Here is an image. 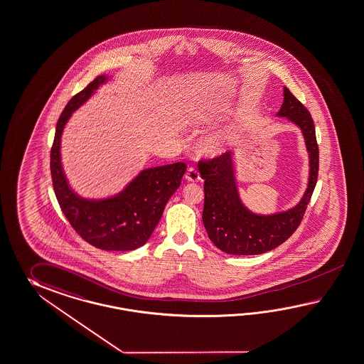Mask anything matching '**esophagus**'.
Segmentation results:
<instances>
[{
  "label": "esophagus",
  "instance_id": "esophagus-1",
  "mask_svg": "<svg viewBox=\"0 0 364 364\" xmlns=\"http://www.w3.org/2000/svg\"><path fill=\"white\" fill-rule=\"evenodd\" d=\"M186 180L191 183H197L200 180V172L195 167H189L186 171Z\"/></svg>",
  "mask_w": 364,
  "mask_h": 364
}]
</instances>
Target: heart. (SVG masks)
I'll use <instances>...</instances> for the list:
<instances>
[{"label":"heart","mask_w":364,"mask_h":364,"mask_svg":"<svg viewBox=\"0 0 364 364\" xmlns=\"http://www.w3.org/2000/svg\"><path fill=\"white\" fill-rule=\"evenodd\" d=\"M210 117H212V112H209V110H198L195 113L196 119L201 121V122L210 119ZM231 139H232V135L228 130L220 132V133H214L205 138L203 143H201V149L208 155L218 156V155H222L223 152H226L228 149L230 147Z\"/></svg>","instance_id":"1"}]
</instances>
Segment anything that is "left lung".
Wrapping results in <instances>:
<instances>
[{
    "label": "left lung",
    "instance_id": "1",
    "mask_svg": "<svg viewBox=\"0 0 364 364\" xmlns=\"http://www.w3.org/2000/svg\"><path fill=\"white\" fill-rule=\"evenodd\" d=\"M276 117L287 118L304 135L309 155V178L301 200L291 209L260 214L243 204L237 181V164L231 152L201 161L204 178L203 222L214 246L231 255H259L280 246L301 222L318 176V144L311 113L284 87V102Z\"/></svg>",
    "mask_w": 364,
    "mask_h": 364
}]
</instances>
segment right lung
Wrapping results in <instances>:
<instances>
[{"label":"right lung","instance_id":"right-lung-1","mask_svg":"<svg viewBox=\"0 0 364 364\" xmlns=\"http://www.w3.org/2000/svg\"><path fill=\"white\" fill-rule=\"evenodd\" d=\"M110 77L109 75L97 76L64 107L55 130L51 175L63 213L82 240L107 251H132L150 240L166 204L181 184L186 166L173 163L142 169L121 192L105 198H87L73 191L63 168V132L72 113Z\"/></svg>","mask_w":364,"mask_h":364}]
</instances>
